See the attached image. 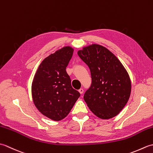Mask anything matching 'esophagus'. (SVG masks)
Masks as SVG:
<instances>
[{
    "label": "esophagus",
    "instance_id": "1",
    "mask_svg": "<svg viewBox=\"0 0 153 153\" xmlns=\"http://www.w3.org/2000/svg\"><path fill=\"white\" fill-rule=\"evenodd\" d=\"M83 89H79V93L81 94V95H82V94H83Z\"/></svg>",
    "mask_w": 153,
    "mask_h": 153
}]
</instances>
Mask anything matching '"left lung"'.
Listing matches in <instances>:
<instances>
[{"label":"left lung","instance_id":"8db88e82","mask_svg":"<svg viewBox=\"0 0 153 153\" xmlns=\"http://www.w3.org/2000/svg\"><path fill=\"white\" fill-rule=\"evenodd\" d=\"M77 54L91 74V85L83 97L87 106L100 119L114 118L126 106L131 95L128 71L118 58L102 45L84 47Z\"/></svg>","mask_w":153,"mask_h":153}]
</instances>
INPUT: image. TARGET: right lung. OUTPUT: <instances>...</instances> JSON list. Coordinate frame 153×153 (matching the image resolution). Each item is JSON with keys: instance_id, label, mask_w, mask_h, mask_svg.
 Here are the masks:
<instances>
[{"instance_id": "add662e5", "label": "right lung", "mask_w": 153, "mask_h": 153, "mask_svg": "<svg viewBox=\"0 0 153 153\" xmlns=\"http://www.w3.org/2000/svg\"><path fill=\"white\" fill-rule=\"evenodd\" d=\"M73 53L72 47L66 46L45 58L32 82L31 95L35 107L54 121L66 118L80 96L71 86L66 71Z\"/></svg>"}]
</instances>
